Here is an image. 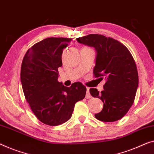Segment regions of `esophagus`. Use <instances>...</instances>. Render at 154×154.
<instances>
[{
    "instance_id": "esophagus-1",
    "label": "esophagus",
    "mask_w": 154,
    "mask_h": 154,
    "mask_svg": "<svg viewBox=\"0 0 154 154\" xmlns=\"http://www.w3.org/2000/svg\"><path fill=\"white\" fill-rule=\"evenodd\" d=\"M85 97H86V99H90V98L92 97L90 94V88H87V93H86Z\"/></svg>"
}]
</instances>
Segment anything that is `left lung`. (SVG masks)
Here are the masks:
<instances>
[{
	"instance_id": "8db88e82",
	"label": "left lung",
	"mask_w": 154,
	"mask_h": 154,
	"mask_svg": "<svg viewBox=\"0 0 154 154\" xmlns=\"http://www.w3.org/2000/svg\"><path fill=\"white\" fill-rule=\"evenodd\" d=\"M77 41L95 48L94 76L106 81L102 92L90 89L93 97L103 102V110L95 117L105 122L122 119L132 106L138 87L137 66L131 52L121 42L101 35L90 34Z\"/></svg>"
}]
</instances>
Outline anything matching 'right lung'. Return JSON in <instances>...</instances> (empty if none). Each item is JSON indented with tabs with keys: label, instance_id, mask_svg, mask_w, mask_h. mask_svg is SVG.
Wrapping results in <instances>:
<instances>
[{
	"label": "right lung",
	"instance_id": "obj_1",
	"mask_svg": "<svg viewBox=\"0 0 154 154\" xmlns=\"http://www.w3.org/2000/svg\"><path fill=\"white\" fill-rule=\"evenodd\" d=\"M72 39L49 37L37 42L24 55L21 82L26 101L42 123L60 125L72 117L74 106L85 97L81 82L65 87L57 81L62 54Z\"/></svg>",
	"mask_w": 154,
	"mask_h": 154
}]
</instances>
